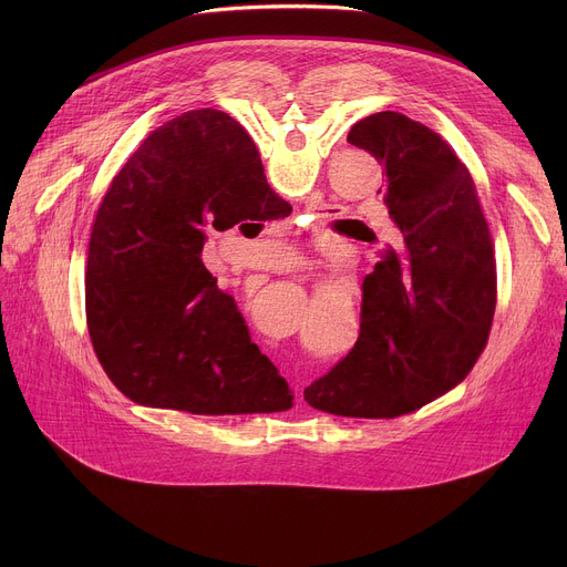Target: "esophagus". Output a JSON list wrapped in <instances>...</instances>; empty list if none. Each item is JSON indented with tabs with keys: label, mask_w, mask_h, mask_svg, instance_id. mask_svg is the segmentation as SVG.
<instances>
[{
	"label": "esophagus",
	"mask_w": 567,
	"mask_h": 567,
	"mask_svg": "<svg viewBox=\"0 0 567 567\" xmlns=\"http://www.w3.org/2000/svg\"><path fill=\"white\" fill-rule=\"evenodd\" d=\"M296 398L303 400V391H301V389H296Z\"/></svg>",
	"instance_id": "obj_1"
}]
</instances>
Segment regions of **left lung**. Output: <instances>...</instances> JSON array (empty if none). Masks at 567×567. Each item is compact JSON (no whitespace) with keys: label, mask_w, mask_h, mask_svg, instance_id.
<instances>
[{"label":"left lung","mask_w":567,"mask_h":567,"mask_svg":"<svg viewBox=\"0 0 567 567\" xmlns=\"http://www.w3.org/2000/svg\"><path fill=\"white\" fill-rule=\"evenodd\" d=\"M347 142L383 165L399 250L363 282L359 342L303 398L344 419H398L453 391L478 363L496 308L494 244L473 178L439 133L377 112Z\"/></svg>","instance_id":"left-lung-1"}]
</instances>
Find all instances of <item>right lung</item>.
<instances>
[{
	"mask_svg": "<svg viewBox=\"0 0 567 567\" xmlns=\"http://www.w3.org/2000/svg\"><path fill=\"white\" fill-rule=\"evenodd\" d=\"M289 212L227 112L190 110L146 135L99 206L84 268L89 338L118 391L195 415L291 409L287 381L202 261L206 227Z\"/></svg>",
	"mask_w": 567,
	"mask_h": 567,
	"instance_id": "obj_1",
	"label": "right lung"
}]
</instances>
